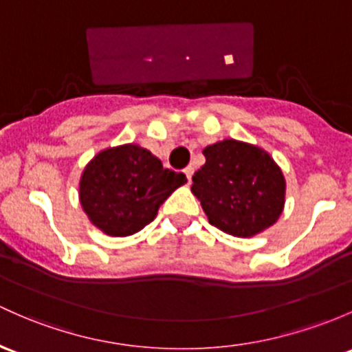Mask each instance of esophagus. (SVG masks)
Segmentation results:
<instances>
[{"instance_id": "esophagus-1", "label": "esophagus", "mask_w": 352, "mask_h": 352, "mask_svg": "<svg viewBox=\"0 0 352 352\" xmlns=\"http://www.w3.org/2000/svg\"><path fill=\"white\" fill-rule=\"evenodd\" d=\"M184 175H186L188 183H190V181H191V176H192V168H191V166H188V168L184 169Z\"/></svg>"}]
</instances>
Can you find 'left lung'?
Returning <instances> with one entry per match:
<instances>
[{"instance_id": "obj_1", "label": "left lung", "mask_w": 352, "mask_h": 352, "mask_svg": "<svg viewBox=\"0 0 352 352\" xmlns=\"http://www.w3.org/2000/svg\"><path fill=\"white\" fill-rule=\"evenodd\" d=\"M206 162L191 191L208 221L228 235L250 238L270 228L285 205V177L262 147L223 139L203 149Z\"/></svg>"}]
</instances>
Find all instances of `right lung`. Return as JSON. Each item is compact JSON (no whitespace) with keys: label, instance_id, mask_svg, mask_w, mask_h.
I'll use <instances>...</instances> for the list:
<instances>
[{"label":"right lung","instance_id":"right-lung-1","mask_svg":"<svg viewBox=\"0 0 352 352\" xmlns=\"http://www.w3.org/2000/svg\"><path fill=\"white\" fill-rule=\"evenodd\" d=\"M186 183L183 173L162 168L138 144L107 147L85 166L78 198L94 226L109 236H129L156 218L171 192Z\"/></svg>","mask_w":352,"mask_h":352}]
</instances>
